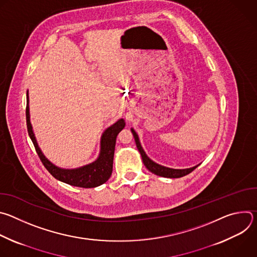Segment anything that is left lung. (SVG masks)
<instances>
[{"label":"left lung","instance_id":"1","mask_svg":"<svg viewBox=\"0 0 257 257\" xmlns=\"http://www.w3.org/2000/svg\"><path fill=\"white\" fill-rule=\"evenodd\" d=\"M131 131H132V134H133L135 142H136L137 150L139 151V153L141 155L143 164L152 173H154L158 176H161V177H166V178H180V177L188 175L189 173H191L194 169H196L198 167V166H195V167H192L189 169H171V168H167V167H164V166H161V165L155 163L148 156H146L143 149L141 148V144L139 142L137 133L134 131V129H131Z\"/></svg>","mask_w":257,"mask_h":257}]
</instances>
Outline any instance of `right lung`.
I'll list each match as a JSON object with an SVG mask.
<instances>
[{"instance_id": "obj_1", "label": "right lung", "mask_w": 257, "mask_h": 257, "mask_svg": "<svg viewBox=\"0 0 257 257\" xmlns=\"http://www.w3.org/2000/svg\"><path fill=\"white\" fill-rule=\"evenodd\" d=\"M26 124L29 137L32 140L36 153H38L46 169L57 180L72 186L93 188L103 184L111 177L113 172V160L117 135L125 127V121L123 119L118 120L102 133L100 138V152L96 161L77 169H61L52 164L42 153L38 142H36L30 123L28 91L26 93Z\"/></svg>"}]
</instances>
